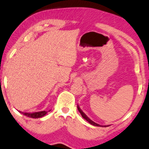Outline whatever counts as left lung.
I'll use <instances>...</instances> for the list:
<instances>
[{"mask_svg":"<svg viewBox=\"0 0 149 149\" xmlns=\"http://www.w3.org/2000/svg\"><path fill=\"white\" fill-rule=\"evenodd\" d=\"M77 107H78V111H79V112H80V113L81 114V115H82V117H83L84 119H86V121H88V122H89V123H90V124H92V125H93V126H101V125H99V124H98V123H96L94 122V121H92V120H91L90 119H89V118L88 117V116H87V115H86V114H85V113H84L83 112H82L81 109L80 108L79 105H77ZM103 126L106 127V126Z\"/></svg>","mask_w":149,"mask_h":149,"instance_id":"8db88e82","label":"left lung"}]
</instances>
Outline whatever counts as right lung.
I'll return each instance as SVG.
<instances>
[{
	"label": "right lung",
	"instance_id": "right-lung-1",
	"mask_svg": "<svg viewBox=\"0 0 149 149\" xmlns=\"http://www.w3.org/2000/svg\"><path fill=\"white\" fill-rule=\"evenodd\" d=\"M49 111H40V112H21V111H19V112H20L22 114H23V115L28 116V117L37 119V118L42 117V116L46 115V114H47V112H49Z\"/></svg>",
	"mask_w": 149,
	"mask_h": 149
}]
</instances>
